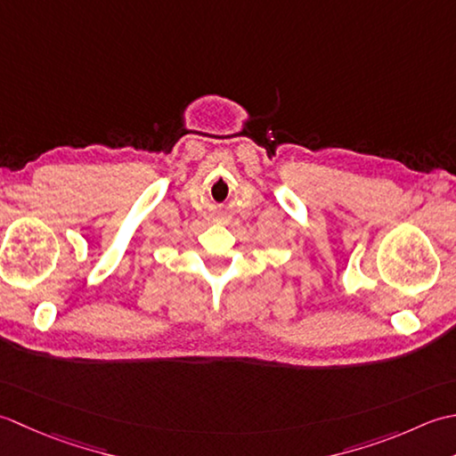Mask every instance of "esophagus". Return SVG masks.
<instances>
[{"label":"esophagus","mask_w":456,"mask_h":456,"mask_svg":"<svg viewBox=\"0 0 456 456\" xmlns=\"http://www.w3.org/2000/svg\"><path fill=\"white\" fill-rule=\"evenodd\" d=\"M215 220H216V222H220V224H228V222H230V216L226 215V212H218V215L215 216Z\"/></svg>","instance_id":"1"}]
</instances>
